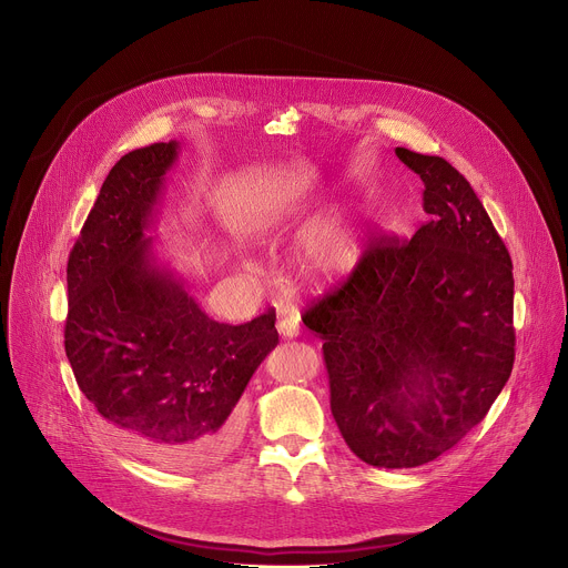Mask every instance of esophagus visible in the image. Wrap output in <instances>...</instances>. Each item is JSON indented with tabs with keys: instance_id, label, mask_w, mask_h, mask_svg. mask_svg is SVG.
I'll return each mask as SVG.
<instances>
[{
	"instance_id": "1",
	"label": "esophagus",
	"mask_w": 568,
	"mask_h": 568,
	"mask_svg": "<svg viewBox=\"0 0 568 568\" xmlns=\"http://www.w3.org/2000/svg\"><path fill=\"white\" fill-rule=\"evenodd\" d=\"M276 328H278V335H281L283 339H294V337H298V314L281 316L278 323H276Z\"/></svg>"
}]
</instances>
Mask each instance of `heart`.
Wrapping results in <instances>:
<instances>
[{"label":"heart","instance_id":"obj_1","mask_svg":"<svg viewBox=\"0 0 568 568\" xmlns=\"http://www.w3.org/2000/svg\"><path fill=\"white\" fill-rule=\"evenodd\" d=\"M362 258V233L351 224H326L310 233L305 261L312 274L321 278H342L351 274Z\"/></svg>","mask_w":568,"mask_h":568}]
</instances>
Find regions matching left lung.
<instances>
[{"mask_svg": "<svg viewBox=\"0 0 568 568\" xmlns=\"http://www.w3.org/2000/svg\"><path fill=\"white\" fill-rule=\"evenodd\" d=\"M429 213L412 240L373 237L351 276L303 314L323 339L331 409L355 456L425 465L490 412L515 364L513 261L469 182L395 148Z\"/></svg>", "mask_w": 568, "mask_h": 568, "instance_id": "obj_1", "label": "left lung"}]
</instances>
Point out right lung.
Listing matches in <instances>:
<instances>
[{
    "label": "right lung",
    "mask_w": 568,
    "mask_h": 568,
    "mask_svg": "<svg viewBox=\"0 0 568 568\" xmlns=\"http://www.w3.org/2000/svg\"><path fill=\"white\" fill-rule=\"evenodd\" d=\"M180 143L123 154L67 263L64 353L75 382L130 452L202 469L240 438V402L278 344L276 312L217 323L150 256L145 235Z\"/></svg>",
    "instance_id": "right-lung-1"
}]
</instances>
